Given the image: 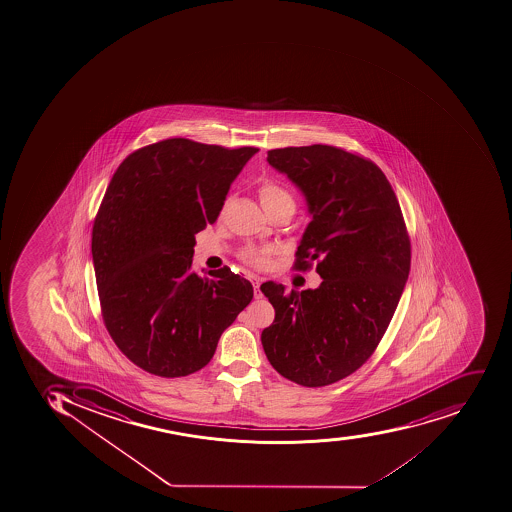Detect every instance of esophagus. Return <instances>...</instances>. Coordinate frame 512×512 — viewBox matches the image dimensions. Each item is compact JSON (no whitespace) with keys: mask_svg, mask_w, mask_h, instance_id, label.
I'll return each mask as SVG.
<instances>
[{"mask_svg":"<svg viewBox=\"0 0 512 512\" xmlns=\"http://www.w3.org/2000/svg\"><path fill=\"white\" fill-rule=\"evenodd\" d=\"M249 279L250 282H252V286H254L255 298H262V292H260V284H262L263 278H260V276H255V274H250Z\"/></svg>","mask_w":512,"mask_h":512,"instance_id":"34e87169","label":"esophagus"}]
</instances>
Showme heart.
<instances>
[{
    "mask_svg": "<svg viewBox=\"0 0 512 512\" xmlns=\"http://www.w3.org/2000/svg\"><path fill=\"white\" fill-rule=\"evenodd\" d=\"M258 195L262 199V204L265 209H270L274 206H282V204H290L294 206V198L290 196L286 188L281 187L279 183L265 180V182L258 188ZM244 262L250 263L254 266H263L268 258V249H247L242 252Z\"/></svg>",
    "mask_w": 512,
    "mask_h": 512,
    "instance_id": "1",
    "label": "heart"
}]
</instances>
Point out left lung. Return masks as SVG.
Segmentation results:
<instances>
[{
	"instance_id": "8db88e82",
	"label": "left lung",
	"mask_w": 512,
	"mask_h": 512,
	"mask_svg": "<svg viewBox=\"0 0 512 512\" xmlns=\"http://www.w3.org/2000/svg\"><path fill=\"white\" fill-rule=\"evenodd\" d=\"M266 161L305 196L311 222L297 268L317 260V289L260 287L273 305L262 332L268 361L298 385H332L356 372L393 319L410 271L401 206L380 167L329 145L268 151Z\"/></svg>"
}]
</instances>
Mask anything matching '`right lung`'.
I'll use <instances>...</instances> for the list:
<instances>
[{
	"label": "right lung",
	"instance_id": "right-lung-1",
	"mask_svg": "<svg viewBox=\"0 0 512 512\" xmlns=\"http://www.w3.org/2000/svg\"><path fill=\"white\" fill-rule=\"evenodd\" d=\"M258 148L167 139L134 151L111 177L92 228L103 322L121 353L158 377L209 364L254 297L230 268L191 270L195 234L217 220Z\"/></svg>",
	"mask_w": 512,
	"mask_h": 512
}]
</instances>
